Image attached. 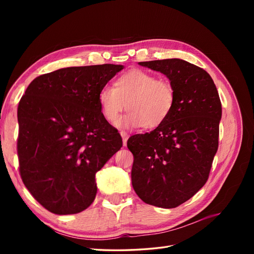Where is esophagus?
Instances as JSON below:
<instances>
[{
	"label": "esophagus",
	"mask_w": 254,
	"mask_h": 254,
	"mask_svg": "<svg viewBox=\"0 0 254 254\" xmlns=\"http://www.w3.org/2000/svg\"><path fill=\"white\" fill-rule=\"evenodd\" d=\"M120 133L123 137V144H124V146H126L127 145V140H128V133L126 131H123V130Z\"/></svg>",
	"instance_id": "1"
}]
</instances>
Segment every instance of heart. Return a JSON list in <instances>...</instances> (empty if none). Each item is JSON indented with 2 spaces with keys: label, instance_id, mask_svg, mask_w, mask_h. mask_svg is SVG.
I'll return each mask as SVG.
<instances>
[{
  "label": "heart",
  "instance_id": "heart-1",
  "mask_svg": "<svg viewBox=\"0 0 254 254\" xmlns=\"http://www.w3.org/2000/svg\"><path fill=\"white\" fill-rule=\"evenodd\" d=\"M98 102L104 118L111 124L127 108L130 111L120 122L121 126L153 129L171 115L176 93L167 79L157 78L147 71L131 70L121 75L114 86L106 84L99 90Z\"/></svg>",
  "mask_w": 254,
  "mask_h": 254
}]
</instances>
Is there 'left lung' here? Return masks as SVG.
<instances>
[{
  "mask_svg": "<svg viewBox=\"0 0 254 254\" xmlns=\"http://www.w3.org/2000/svg\"><path fill=\"white\" fill-rule=\"evenodd\" d=\"M139 64L166 75L176 104L163 124L127 141L133 155L132 187L145 203L173 209L193 197L209 178L218 148L221 103L209 73L186 60Z\"/></svg>",
  "mask_w": 254,
  "mask_h": 254,
  "instance_id": "1",
  "label": "left lung"
}]
</instances>
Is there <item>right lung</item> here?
Here are the masks:
<instances>
[{
  "instance_id": "right-lung-1",
  "label": "right lung",
  "mask_w": 254,
  "mask_h": 254,
  "mask_svg": "<svg viewBox=\"0 0 254 254\" xmlns=\"http://www.w3.org/2000/svg\"><path fill=\"white\" fill-rule=\"evenodd\" d=\"M121 64L71 66L38 76L18 106L17 151L23 183L48 211L86 210L95 175L123 146L102 113L98 93Z\"/></svg>"
}]
</instances>
